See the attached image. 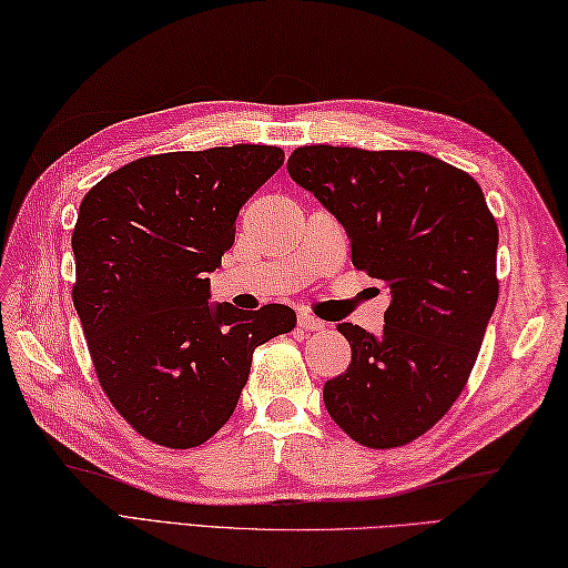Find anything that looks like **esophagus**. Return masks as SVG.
<instances>
[{
  "instance_id": "1",
  "label": "esophagus",
  "mask_w": 568,
  "mask_h": 568,
  "mask_svg": "<svg viewBox=\"0 0 568 568\" xmlns=\"http://www.w3.org/2000/svg\"><path fill=\"white\" fill-rule=\"evenodd\" d=\"M298 327L306 329V332H321V329H325V323L317 321L315 315L303 313V315H298Z\"/></svg>"
}]
</instances>
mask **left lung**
Masks as SVG:
<instances>
[{"instance_id": "1", "label": "left lung", "mask_w": 568, "mask_h": 568, "mask_svg": "<svg viewBox=\"0 0 568 568\" xmlns=\"http://www.w3.org/2000/svg\"><path fill=\"white\" fill-rule=\"evenodd\" d=\"M288 175L347 231L354 267L390 288L381 335L342 323L352 364L325 383L356 444L395 448L463 393L499 298V229L473 175L422 151L301 146Z\"/></svg>"}]
</instances>
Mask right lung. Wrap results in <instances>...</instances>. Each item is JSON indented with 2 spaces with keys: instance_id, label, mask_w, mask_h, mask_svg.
I'll return each mask as SVG.
<instances>
[{
  "instance_id": "obj_1",
  "label": "right lung",
  "mask_w": 568,
  "mask_h": 568,
  "mask_svg": "<svg viewBox=\"0 0 568 568\" xmlns=\"http://www.w3.org/2000/svg\"><path fill=\"white\" fill-rule=\"evenodd\" d=\"M282 163L280 146L260 144L171 151L122 165L81 200L74 308L108 399L159 446L212 438L255 347L296 325L282 303H212L206 276L236 239L241 206Z\"/></svg>"
}]
</instances>
